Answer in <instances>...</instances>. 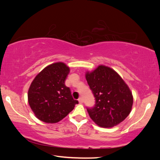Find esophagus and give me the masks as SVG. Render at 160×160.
<instances>
[{"label": "esophagus", "instance_id": "obj_1", "mask_svg": "<svg viewBox=\"0 0 160 160\" xmlns=\"http://www.w3.org/2000/svg\"><path fill=\"white\" fill-rule=\"evenodd\" d=\"M78 101H79V102H80V104H82V103L83 102V99H82V98H80L79 99H78Z\"/></svg>", "mask_w": 160, "mask_h": 160}]
</instances>
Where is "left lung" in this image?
Masks as SVG:
<instances>
[{"label": "left lung", "instance_id": "1", "mask_svg": "<svg viewBox=\"0 0 160 160\" xmlns=\"http://www.w3.org/2000/svg\"><path fill=\"white\" fill-rule=\"evenodd\" d=\"M88 84L96 100L87 111L92 120L101 127L111 128L119 124L130 113L133 98L123 79L111 68L99 65L86 73Z\"/></svg>", "mask_w": 160, "mask_h": 160}]
</instances>
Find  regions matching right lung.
<instances>
[{"instance_id":"1","label":"right lung","mask_w":160,"mask_h":160,"mask_svg":"<svg viewBox=\"0 0 160 160\" xmlns=\"http://www.w3.org/2000/svg\"><path fill=\"white\" fill-rule=\"evenodd\" d=\"M69 71V67L63 62L53 63L32 81L28 91V102L40 120L51 124L58 122L78 104L65 85Z\"/></svg>"}]
</instances>
